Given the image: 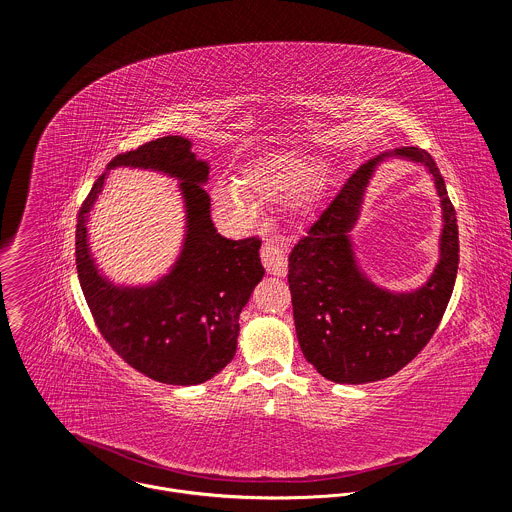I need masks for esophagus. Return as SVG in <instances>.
Segmentation results:
<instances>
[{"instance_id":"obj_1","label":"esophagus","mask_w":512,"mask_h":512,"mask_svg":"<svg viewBox=\"0 0 512 512\" xmlns=\"http://www.w3.org/2000/svg\"><path fill=\"white\" fill-rule=\"evenodd\" d=\"M261 261L269 275L283 277L287 273V259L273 239H265L261 245Z\"/></svg>"}]
</instances>
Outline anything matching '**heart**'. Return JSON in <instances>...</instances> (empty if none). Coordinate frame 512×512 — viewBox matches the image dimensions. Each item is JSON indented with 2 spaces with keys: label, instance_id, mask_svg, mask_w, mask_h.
Wrapping results in <instances>:
<instances>
[{
  "label": "heart",
  "instance_id": "heart-1",
  "mask_svg": "<svg viewBox=\"0 0 512 512\" xmlns=\"http://www.w3.org/2000/svg\"><path fill=\"white\" fill-rule=\"evenodd\" d=\"M322 162L302 152H277L263 156L241 172L237 182H221L214 188V200L225 210L251 216L261 202H296L320 182Z\"/></svg>",
  "mask_w": 512,
  "mask_h": 512
}]
</instances>
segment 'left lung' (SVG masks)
<instances>
[{
  "instance_id": "left-lung-1",
  "label": "left lung",
  "mask_w": 512,
  "mask_h": 512,
  "mask_svg": "<svg viewBox=\"0 0 512 512\" xmlns=\"http://www.w3.org/2000/svg\"><path fill=\"white\" fill-rule=\"evenodd\" d=\"M387 157L426 166L445 216L441 261L419 290L405 295L375 286L359 271L347 235L374 168ZM458 253L456 210L440 170L425 150L399 148L362 164L289 253L287 281L306 360L328 381L348 385L399 373L442 322L456 283Z\"/></svg>"
}]
</instances>
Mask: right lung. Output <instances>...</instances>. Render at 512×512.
Wrapping results in <instances>:
<instances>
[{
    "label": "right lung",
    "mask_w": 512,
    "mask_h": 512,
    "mask_svg": "<svg viewBox=\"0 0 512 512\" xmlns=\"http://www.w3.org/2000/svg\"><path fill=\"white\" fill-rule=\"evenodd\" d=\"M156 169L176 177L187 208V237L171 273L152 286H115L103 278L88 249L86 221L105 174L85 198L77 221V271L95 324L109 346L135 371L166 385H200L233 360L239 316L261 281L257 237L231 241L210 221L204 190L208 164L192 141L168 135L115 156L113 167Z\"/></svg>",
    "instance_id": "add662e5"
}]
</instances>
